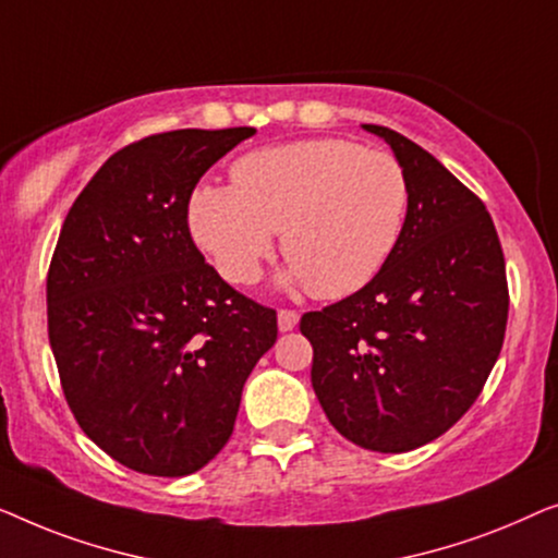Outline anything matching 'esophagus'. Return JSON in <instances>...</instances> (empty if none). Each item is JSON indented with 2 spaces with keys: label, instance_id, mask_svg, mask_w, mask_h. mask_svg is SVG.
<instances>
[{
  "label": "esophagus",
  "instance_id": "1",
  "mask_svg": "<svg viewBox=\"0 0 558 558\" xmlns=\"http://www.w3.org/2000/svg\"><path fill=\"white\" fill-rule=\"evenodd\" d=\"M298 320H301V316H298L295 311H278V328H280V333H288V331H293V328L298 326Z\"/></svg>",
  "mask_w": 558,
  "mask_h": 558
}]
</instances>
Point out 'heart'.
I'll return each mask as SVG.
<instances>
[{"label": "heart", "mask_w": 558, "mask_h": 558, "mask_svg": "<svg viewBox=\"0 0 558 558\" xmlns=\"http://www.w3.org/2000/svg\"><path fill=\"white\" fill-rule=\"evenodd\" d=\"M407 207L410 184L395 156L349 138H311L245 154L232 167V186L199 184L186 222L234 286L257 280L280 230L286 280L333 301L379 276Z\"/></svg>", "instance_id": "b5f03b06"}]
</instances>
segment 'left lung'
Masks as SVG:
<instances>
[{"label":"left lung","instance_id":"1","mask_svg":"<svg viewBox=\"0 0 558 558\" xmlns=\"http://www.w3.org/2000/svg\"><path fill=\"white\" fill-rule=\"evenodd\" d=\"M384 138L410 184L389 263L354 295L305 313L311 384L351 442L407 452L433 442L481 395L504 347L506 260L485 204L402 133Z\"/></svg>","mask_w":558,"mask_h":558}]
</instances>
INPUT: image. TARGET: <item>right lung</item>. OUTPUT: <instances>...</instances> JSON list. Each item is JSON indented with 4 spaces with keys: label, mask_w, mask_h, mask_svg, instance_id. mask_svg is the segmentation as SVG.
<instances>
[{
    "label": "right lung",
    "mask_w": 558,
    "mask_h": 558,
    "mask_svg": "<svg viewBox=\"0 0 558 558\" xmlns=\"http://www.w3.org/2000/svg\"><path fill=\"white\" fill-rule=\"evenodd\" d=\"M255 129H182L121 148L62 222L47 331L77 425L136 473H197L232 435L242 387L278 339L276 311L227 286L186 207Z\"/></svg>",
    "instance_id": "right-lung-1"
}]
</instances>
